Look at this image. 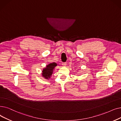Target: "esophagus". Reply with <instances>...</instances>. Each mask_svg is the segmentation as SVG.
<instances>
[{
	"instance_id": "esophagus-1",
	"label": "esophagus",
	"mask_w": 121,
	"mask_h": 121,
	"mask_svg": "<svg viewBox=\"0 0 121 121\" xmlns=\"http://www.w3.org/2000/svg\"><path fill=\"white\" fill-rule=\"evenodd\" d=\"M62 65L63 66H65L66 65V62L62 63Z\"/></svg>"
}]
</instances>
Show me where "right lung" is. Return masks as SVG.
<instances>
[{
    "instance_id": "1",
    "label": "right lung",
    "mask_w": 121,
    "mask_h": 121,
    "mask_svg": "<svg viewBox=\"0 0 121 121\" xmlns=\"http://www.w3.org/2000/svg\"><path fill=\"white\" fill-rule=\"evenodd\" d=\"M57 65L58 64L55 62H51L49 64L47 65L45 67L43 68L41 73L42 77L46 80H49L52 75L54 70Z\"/></svg>"
}]
</instances>
